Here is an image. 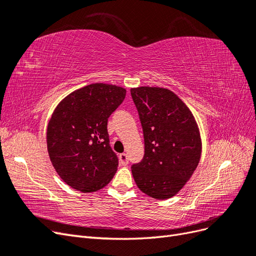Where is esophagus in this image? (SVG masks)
Instances as JSON below:
<instances>
[{
  "mask_svg": "<svg viewBox=\"0 0 256 256\" xmlns=\"http://www.w3.org/2000/svg\"><path fill=\"white\" fill-rule=\"evenodd\" d=\"M120 162L122 166H127L128 164V156L127 154H120Z\"/></svg>",
  "mask_w": 256,
  "mask_h": 256,
  "instance_id": "obj_1",
  "label": "esophagus"
}]
</instances>
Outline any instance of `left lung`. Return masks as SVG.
<instances>
[{
    "label": "left lung",
    "mask_w": 256,
    "mask_h": 256,
    "mask_svg": "<svg viewBox=\"0 0 256 256\" xmlns=\"http://www.w3.org/2000/svg\"><path fill=\"white\" fill-rule=\"evenodd\" d=\"M143 128V160L131 166L134 180L145 194L171 198L188 182L202 154L198 122L175 92L164 88L130 90Z\"/></svg>",
    "instance_id": "1"
}]
</instances>
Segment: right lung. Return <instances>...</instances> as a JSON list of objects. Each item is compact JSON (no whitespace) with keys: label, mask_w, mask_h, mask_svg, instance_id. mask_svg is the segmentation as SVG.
<instances>
[{"label":"right lung","mask_w":256,"mask_h":256,"mask_svg":"<svg viewBox=\"0 0 256 256\" xmlns=\"http://www.w3.org/2000/svg\"><path fill=\"white\" fill-rule=\"evenodd\" d=\"M126 92L113 84H90L70 92L54 109L47 127L48 154L58 176L72 188L83 193L98 191L118 171L108 118Z\"/></svg>","instance_id":"1"}]
</instances>
